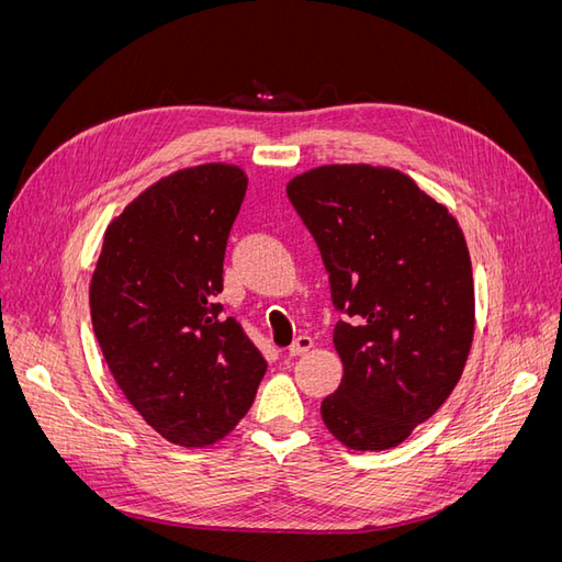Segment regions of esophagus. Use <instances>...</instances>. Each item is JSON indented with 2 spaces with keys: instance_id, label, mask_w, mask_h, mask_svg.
<instances>
[{
  "instance_id": "34e87169",
  "label": "esophagus",
  "mask_w": 562,
  "mask_h": 562,
  "mask_svg": "<svg viewBox=\"0 0 562 562\" xmlns=\"http://www.w3.org/2000/svg\"><path fill=\"white\" fill-rule=\"evenodd\" d=\"M314 347V339L312 337H307V335H300L295 342L288 347V356H291V359H297V356H302V353H307L310 349Z\"/></svg>"
}]
</instances>
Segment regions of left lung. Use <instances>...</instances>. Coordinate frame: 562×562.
<instances>
[{
  "label": "left lung",
  "mask_w": 562,
  "mask_h": 562,
  "mask_svg": "<svg viewBox=\"0 0 562 562\" xmlns=\"http://www.w3.org/2000/svg\"><path fill=\"white\" fill-rule=\"evenodd\" d=\"M328 271L345 375L323 398L351 450H389L462 378L473 342L471 258L457 220L413 178L368 164L318 166L285 187Z\"/></svg>",
  "instance_id": "left-lung-1"
}]
</instances>
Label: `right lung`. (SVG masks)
Segmentation results:
<instances>
[{"label": "right lung", "mask_w": 562, "mask_h": 562, "mask_svg": "<svg viewBox=\"0 0 562 562\" xmlns=\"http://www.w3.org/2000/svg\"><path fill=\"white\" fill-rule=\"evenodd\" d=\"M246 187L232 164L151 184L110 223L91 279L93 333L114 382L176 446L225 438L267 372L260 349L217 302Z\"/></svg>", "instance_id": "add662e5"}]
</instances>
